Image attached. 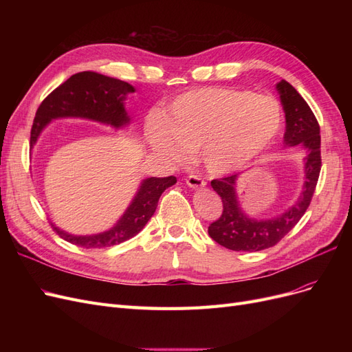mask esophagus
<instances>
[{
    "instance_id": "obj_1",
    "label": "esophagus",
    "mask_w": 352,
    "mask_h": 352,
    "mask_svg": "<svg viewBox=\"0 0 352 352\" xmlns=\"http://www.w3.org/2000/svg\"><path fill=\"white\" fill-rule=\"evenodd\" d=\"M186 185L192 189H202V188H206L207 184L201 177H198L195 175H190L186 177Z\"/></svg>"
}]
</instances>
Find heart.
<instances>
[{
	"label": "heart",
	"instance_id": "heart-1",
	"mask_svg": "<svg viewBox=\"0 0 352 352\" xmlns=\"http://www.w3.org/2000/svg\"><path fill=\"white\" fill-rule=\"evenodd\" d=\"M282 122L280 104L270 95L204 87L179 94L167 104L166 116L153 111L145 132L157 154L184 160L188 151H198L207 172L223 175L269 148Z\"/></svg>",
	"mask_w": 352,
	"mask_h": 352
}]
</instances>
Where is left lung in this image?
Here are the masks:
<instances>
[{"label":"left lung","mask_w":352,"mask_h":352,"mask_svg":"<svg viewBox=\"0 0 352 352\" xmlns=\"http://www.w3.org/2000/svg\"><path fill=\"white\" fill-rule=\"evenodd\" d=\"M285 111V146L300 145L305 150L304 184L300 197L282 214L270 219H254L241 207L238 197L239 173L211 180L220 195L223 214L208 226V235L232 251H261L278 243L289 232L310 206L320 175V126L311 109L298 91L286 80L276 83Z\"/></svg>","instance_id":"obj_1"}]
</instances>
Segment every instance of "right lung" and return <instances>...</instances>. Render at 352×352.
Instances as JSON below:
<instances>
[{"label":"right lung","mask_w":352,"mask_h":352,"mask_svg":"<svg viewBox=\"0 0 352 352\" xmlns=\"http://www.w3.org/2000/svg\"><path fill=\"white\" fill-rule=\"evenodd\" d=\"M131 83L104 76L95 72L73 74L42 101L30 131V148H34L42 131L57 119H85L123 129L131 124L124 101L133 94ZM176 184L175 176L146 177L138 186L135 197L120 219L109 230L94 235H73L54 226L58 235L83 248H105L122 243L140 233L155 212L158 199L164 190Z\"/></svg>","instance_id":"right-lung-1"}]
</instances>
